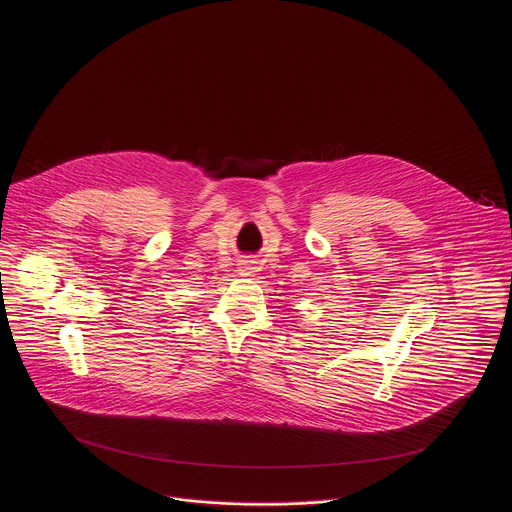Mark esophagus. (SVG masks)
<instances>
[{
  "instance_id": "esophagus-1",
  "label": "esophagus",
  "mask_w": 512,
  "mask_h": 512,
  "mask_svg": "<svg viewBox=\"0 0 512 512\" xmlns=\"http://www.w3.org/2000/svg\"><path fill=\"white\" fill-rule=\"evenodd\" d=\"M255 263L253 261H243V263H239V275H243V277H253L255 275Z\"/></svg>"
}]
</instances>
